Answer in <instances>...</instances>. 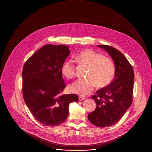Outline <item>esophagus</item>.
<instances>
[{
  "label": "esophagus",
  "mask_w": 152,
  "mask_h": 152,
  "mask_svg": "<svg viewBox=\"0 0 152 152\" xmlns=\"http://www.w3.org/2000/svg\"><path fill=\"white\" fill-rule=\"evenodd\" d=\"M79 100L80 101H83V100H84L86 98H84V97H83V96H79Z\"/></svg>",
  "instance_id": "1"
}]
</instances>
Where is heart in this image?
<instances>
[{"mask_svg": "<svg viewBox=\"0 0 152 152\" xmlns=\"http://www.w3.org/2000/svg\"><path fill=\"white\" fill-rule=\"evenodd\" d=\"M79 63L88 66L86 79L77 80L69 86L72 93L83 96L89 95L95 86L102 88L107 86L113 79L115 68L113 62L91 49H86L79 53L75 57ZM62 75L68 79L75 76V68L70 60L65 61L61 67Z\"/></svg>", "mask_w": 152, "mask_h": 152, "instance_id": "heart-1", "label": "heart"}]
</instances>
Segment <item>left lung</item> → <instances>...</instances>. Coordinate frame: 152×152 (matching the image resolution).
Wrapping results in <instances>:
<instances>
[{"label":"left lung","instance_id":"left-lung-1","mask_svg":"<svg viewBox=\"0 0 152 152\" xmlns=\"http://www.w3.org/2000/svg\"><path fill=\"white\" fill-rule=\"evenodd\" d=\"M98 47L105 50L115 65L113 80L91 97L96 107L88 115V119L95 126L102 128L116 123L131 105L134 73L129 61L116 48L107 45Z\"/></svg>","mask_w":152,"mask_h":152}]
</instances>
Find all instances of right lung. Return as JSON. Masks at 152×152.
<instances>
[{
	"label": "right lung",
	"instance_id": "obj_1",
	"mask_svg": "<svg viewBox=\"0 0 152 152\" xmlns=\"http://www.w3.org/2000/svg\"><path fill=\"white\" fill-rule=\"evenodd\" d=\"M70 52L63 45H46L28 59L22 73L24 101L40 123L57 126L69 114V105L79 101L77 95L64 94L61 67Z\"/></svg>",
	"mask_w": 152,
	"mask_h": 152
}]
</instances>
